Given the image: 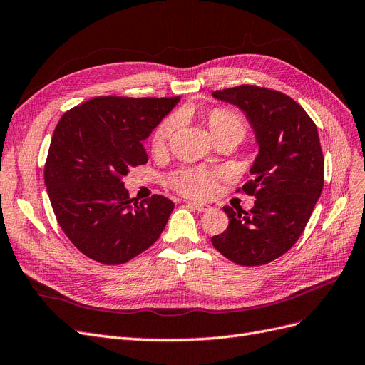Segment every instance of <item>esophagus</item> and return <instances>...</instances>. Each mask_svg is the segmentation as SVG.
<instances>
[{
  "label": "esophagus",
  "mask_w": 365,
  "mask_h": 365,
  "mask_svg": "<svg viewBox=\"0 0 365 365\" xmlns=\"http://www.w3.org/2000/svg\"><path fill=\"white\" fill-rule=\"evenodd\" d=\"M187 205L195 208V210L199 211V212H205V211H210V210H211V207L207 205V203H203V202H187Z\"/></svg>",
  "instance_id": "1"
}]
</instances>
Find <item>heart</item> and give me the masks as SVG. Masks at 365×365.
<instances>
[{"instance_id":"1","label":"heart","mask_w":365,"mask_h":365,"mask_svg":"<svg viewBox=\"0 0 365 365\" xmlns=\"http://www.w3.org/2000/svg\"><path fill=\"white\" fill-rule=\"evenodd\" d=\"M210 132L217 142L235 140L241 142L247 133V124L242 116L227 108H214L205 115ZM180 118L177 115H169L160 123L151 135L153 153H163L168 143L177 130ZM218 173L207 169H181L172 175L170 185L178 192L188 196H210L217 185Z\"/></svg>"}]
</instances>
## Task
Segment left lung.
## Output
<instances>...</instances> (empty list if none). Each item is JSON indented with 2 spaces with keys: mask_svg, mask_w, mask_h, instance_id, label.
Segmentation results:
<instances>
[{
  "mask_svg": "<svg viewBox=\"0 0 365 365\" xmlns=\"http://www.w3.org/2000/svg\"><path fill=\"white\" fill-rule=\"evenodd\" d=\"M212 96L245 112L259 143L252 178L237 193L255 196L250 211L225 207L227 229L211 238L229 260L259 267L298 241L324 188V154L309 113L289 96L257 85L217 90Z\"/></svg>",
  "mask_w": 365,
  "mask_h": 365,
  "instance_id": "obj_1",
  "label": "left lung"
}]
</instances>
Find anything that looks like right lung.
Returning a JSON list of instances; mask_svg holds the SVG:
<instances>
[{
	"label": "right lung",
	"instance_id": "right-lung-1",
	"mask_svg": "<svg viewBox=\"0 0 365 365\" xmlns=\"http://www.w3.org/2000/svg\"><path fill=\"white\" fill-rule=\"evenodd\" d=\"M180 100L100 96L58 121L45 184L58 223L85 256L125 264L162 235L173 202L162 195L130 199L123 177L148 162L142 142Z\"/></svg>",
	"mask_w": 365,
	"mask_h": 365
}]
</instances>
